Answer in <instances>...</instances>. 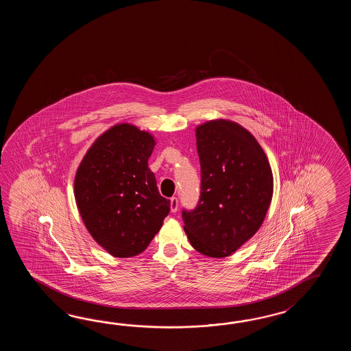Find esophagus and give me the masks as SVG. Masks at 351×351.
<instances>
[{"label":"esophagus","instance_id":"esophagus-1","mask_svg":"<svg viewBox=\"0 0 351 351\" xmlns=\"http://www.w3.org/2000/svg\"><path fill=\"white\" fill-rule=\"evenodd\" d=\"M177 209H178V198L172 197L171 198V210L174 213V212H177Z\"/></svg>","mask_w":351,"mask_h":351}]
</instances>
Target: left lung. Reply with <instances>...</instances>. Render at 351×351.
Here are the masks:
<instances>
[{
  "mask_svg": "<svg viewBox=\"0 0 351 351\" xmlns=\"http://www.w3.org/2000/svg\"><path fill=\"white\" fill-rule=\"evenodd\" d=\"M201 162V197L183 210L186 237L199 254H234L260 230L274 193V176L261 145L231 120L195 128Z\"/></svg>",
  "mask_w": 351,
  "mask_h": 351,
  "instance_id": "obj_1",
  "label": "left lung"
}]
</instances>
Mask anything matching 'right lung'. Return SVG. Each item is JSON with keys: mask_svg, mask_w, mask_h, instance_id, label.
<instances>
[{"mask_svg": "<svg viewBox=\"0 0 351 351\" xmlns=\"http://www.w3.org/2000/svg\"><path fill=\"white\" fill-rule=\"evenodd\" d=\"M154 145L148 132L129 123L117 124L93 143L75 174L82 222L114 257L142 254L171 210V201L158 192L148 167Z\"/></svg>", "mask_w": 351, "mask_h": 351, "instance_id": "obj_1", "label": "right lung"}]
</instances>
